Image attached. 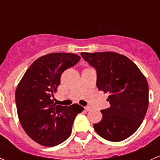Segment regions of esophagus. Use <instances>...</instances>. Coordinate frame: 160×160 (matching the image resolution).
I'll list each match as a JSON object with an SVG mask.
<instances>
[{
    "instance_id": "1",
    "label": "esophagus",
    "mask_w": 160,
    "mask_h": 160,
    "mask_svg": "<svg viewBox=\"0 0 160 160\" xmlns=\"http://www.w3.org/2000/svg\"><path fill=\"white\" fill-rule=\"evenodd\" d=\"M84 108H85V110L86 111V112H89V111L91 110V108L89 107V106H87V107H85Z\"/></svg>"
}]
</instances>
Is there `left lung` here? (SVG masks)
Listing matches in <instances>:
<instances>
[{
	"label": "left lung",
	"instance_id": "obj_1",
	"mask_svg": "<svg viewBox=\"0 0 160 160\" xmlns=\"http://www.w3.org/2000/svg\"><path fill=\"white\" fill-rule=\"evenodd\" d=\"M97 71L99 90L108 92L110 108L101 110V121L93 125L97 133L110 141H121L139 128L148 107V85L128 57L113 52H82Z\"/></svg>",
	"mask_w": 160,
	"mask_h": 160
}]
</instances>
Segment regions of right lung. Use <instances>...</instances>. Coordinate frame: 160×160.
<instances>
[{
	"mask_svg": "<svg viewBox=\"0 0 160 160\" xmlns=\"http://www.w3.org/2000/svg\"><path fill=\"white\" fill-rule=\"evenodd\" d=\"M81 57L74 53L55 52L41 56L24 74L16 90L18 117L32 140L47 147L63 142L71 135L76 115L84 110L74 104L56 105L52 100L63 71Z\"/></svg>",
	"mask_w": 160,
	"mask_h": 160,
	"instance_id": "1",
	"label": "right lung"
}]
</instances>
